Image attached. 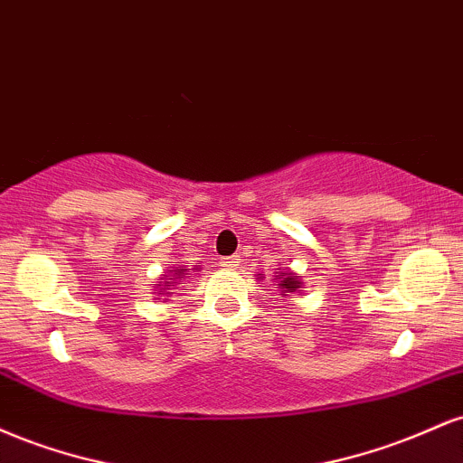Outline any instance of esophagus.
Here are the masks:
<instances>
[{
    "label": "esophagus",
    "instance_id": "34e87169",
    "mask_svg": "<svg viewBox=\"0 0 463 463\" xmlns=\"http://www.w3.org/2000/svg\"><path fill=\"white\" fill-rule=\"evenodd\" d=\"M220 265H222V268H224V269H235L237 265H239V257H226V259H222Z\"/></svg>",
    "mask_w": 463,
    "mask_h": 463
}]
</instances>
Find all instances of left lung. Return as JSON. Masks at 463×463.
I'll use <instances>...</instances> for the list:
<instances>
[{
  "instance_id": "8db88e82",
  "label": "left lung",
  "mask_w": 463,
  "mask_h": 463,
  "mask_svg": "<svg viewBox=\"0 0 463 463\" xmlns=\"http://www.w3.org/2000/svg\"><path fill=\"white\" fill-rule=\"evenodd\" d=\"M283 276V274H280ZM279 285H280V289H283V294H287V291H296L300 287V283L296 279H289V276H287V279H283V280H279Z\"/></svg>"
}]
</instances>
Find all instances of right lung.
Masks as SVG:
<instances>
[{
	"label": "right lung",
	"mask_w": 463,
	"mask_h": 463,
	"mask_svg": "<svg viewBox=\"0 0 463 463\" xmlns=\"http://www.w3.org/2000/svg\"><path fill=\"white\" fill-rule=\"evenodd\" d=\"M172 272H174V276H183L184 269H172ZM169 283H172V279H169ZM169 283H167V280H165V285H169ZM165 289H167V287H165Z\"/></svg>",
	"instance_id": "add662e5"
}]
</instances>
